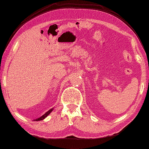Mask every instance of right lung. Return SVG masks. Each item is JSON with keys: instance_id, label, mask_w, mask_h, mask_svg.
<instances>
[{"instance_id": "1", "label": "right lung", "mask_w": 149, "mask_h": 149, "mask_svg": "<svg viewBox=\"0 0 149 149\" xmlns=\"http://www.w3.org/2000/svg\"><path fill=\"white\" fill-rule=\"evenodd\" d=\"M53 109H54L53 108H51V109L49 110V111H48V112H47L46 113H45V114L44 115H42L41 117H40V118H37V119H36V120H35V121H41V120H44L45 118L47 116H49V114H50V112H51L53 110Z\"/></svg>"}]
</instances>
